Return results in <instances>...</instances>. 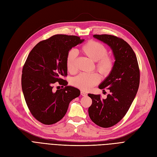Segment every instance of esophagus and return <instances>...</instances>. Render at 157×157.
<instances>
[{"instance_id": "34e87169", "label": "esophagus", "mask_w": 157, "mask_h": 157, "mask_svg": "<svg viewBox=\"0 0 157 157\" xmlns=\"http://www.w3.org/2000/svg\"><path fill=\"white\" fill-rule=\"evenodd\" d=\"M80 94H81V95H82V96H84V97L87 95V94L85 93V92H84V91H81V92H80Z\"/></svg>"}]
</instances>
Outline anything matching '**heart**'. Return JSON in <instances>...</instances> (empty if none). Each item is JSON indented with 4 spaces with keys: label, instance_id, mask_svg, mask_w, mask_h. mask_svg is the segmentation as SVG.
Listing matches in <instances>:
<instances>
[{
    "label": "heart",
    "instance_id": "heart-1",
    "mask_svg": "<svg viewBox=\"0 0 157 157\" xmlns=\"http://www.w3.org/2000/svg\"><path fill=\"white\" fill-rule=\"evenodd\" d=\"M83 55L95 62V67L102 77H106L110 74L113 67V59L108 55V51L105 46L101 43L91 40L86 43L80 48ZM77 52L75 50H70L66 56V67L70 73L76 71L75 62ZM100 76L96 73H80L74 77L71 80V84L75 88L82 91H88L100 81Z\"/></svg>",
    "mask_w": 157,
    "mask_h": 157
}]
</instances>
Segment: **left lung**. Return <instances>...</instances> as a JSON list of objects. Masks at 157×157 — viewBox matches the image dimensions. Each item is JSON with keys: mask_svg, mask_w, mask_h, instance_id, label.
<instances>
[{"mask_svg": "<svg viewBox=\"0 0 157 157\" xmlns=\"http://www.w3.org/2000/svg\"><path fill=\"white\" fill-rule=\"evenodd\" d=\"M109 45L115 62L110 74L99 86L110 90L106 99L100 95L88 94L92 99L88 113L94 123L103 128L115 125L125 116L136 96L140 84V69L136 56L123 39L108 34L94 35Z\"/></svg>", "mask_w": 157, "mask_h": 157, "instance_id": "1", "label": "left lung"}]
</instances>
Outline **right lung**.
Returning a JSON list of instances; mask_svg holds the SVG:
<instances>
[{
	"instance_id": "obj_1",
	"label": "right lung",
	"mask_w": 157,
	"mask_h": 157,
	"mask_svg": "<svg viewBox=\"0 0 157 157\" xmlns=\"http://www.w3.org/2000/svg\"><path fill=\"white\" fill-rule=\"evenodd\" d=\"M84 41L76 36L56 34L39 42L27 57L21 86L29 110L41 123L52 125L62 120L69 102L80 95V90L67 86L62 76L67 75V52ZM57 82L64 87L55 91L53 85Z\"/></svg>"
}]
</instances>
